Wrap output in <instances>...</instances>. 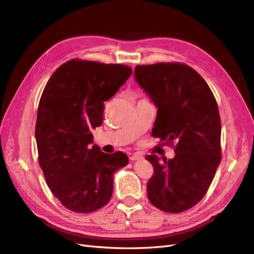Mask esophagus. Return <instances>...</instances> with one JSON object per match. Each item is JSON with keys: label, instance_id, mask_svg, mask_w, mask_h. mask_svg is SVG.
Masks as SVG:
<instances>
[{"label": "esophagus", "instance_id": "34e87169", "mask_svg": "<svg viewBox=\"0 0 254 254\" xmlns=\"http://www.w3.org/2000/svg\"><path fill=\"white\" fill-rule=\"evenodd\" d=\"M140 158H143V156L137 154V153H135V154H133L132 156H130L129 159H130L131 161H134V160H137V159H140Z\"/></svg>", "mask_w": 254, "mask_h": 254}]
</instances>
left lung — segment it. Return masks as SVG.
<instances>
[{
  "label": "left lung",
  "instance_id": "1",
  "mask_svg": "<svg viewBox=\"0 0 254 254\" xmlns=\"http://www.w3.org/2000/svg\"><path fill=\"white\" fill-rule=\"evenodd\" d=\"M134 73L157 107L152 136L175 151L174 158L164 161L154 154L146 156L154 169L148 198L158 209L178 214L204 197L221 161L217 101L205 80L188 64L136 65Z\"/></svg>",
  "mask_w": 254,
  "mask_h": 254
}]
</instances>
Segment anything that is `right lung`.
I'll return each mask as SVG.
<instances>
[{
  "instance_id": "add662e5",
  "label": "right lung",
  "mask_w": 254,
  "mask_h": 254,
  "mask_svg": "<svg viewBox=\"0 0 254 254\" xmlns=\"http://www.w3.org/2000/svg\"><path fill=\"white\" fill-rule=\"evenodd\" d=\"M132 74L124 64L72 59L49 79L35 126L38 162L54 197L67 209L87 214L106 205L115 172L128 164L121 151L103 153L92 130L103 123L104 102Z\"/></svg>"
}]
</instances>
